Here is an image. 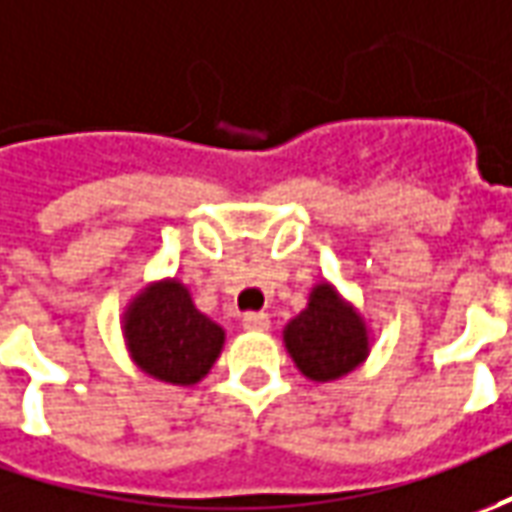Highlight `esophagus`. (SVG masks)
Wrapping results in <instances>:
<instances>
[{
  "label": "esophagus",
  "instance_id": "1",
  "mask_svg": "<svg viewBox=\"0 0 512 512\" xmlns=\"http://www.w3.org/2000/svg\"><path fill=\"white\" fill-rule=\"evenodd\" d=\"M269 316L266 314H243V328L246 330H269Z\"/></svg>",
  "mask_w": 512,
  "mask_h": 512
}]
</instances>
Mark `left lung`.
<instances>
[{
  "label": "left lung",
  "mask_w": 512,
  "mask_h": 512,
  "mask_svg": "<svg viewBox=\"0 0 512 512\" xmlns=\"http://www.w3.org/2000/svg\"><path fill=\"white\" fill-rule=\"evenodd\" d=\"M283 344L308 381L328 384L358 370L370 356V325L339 288L319 280L308 305L283 328Z\"/></svg>",
  "instance_id": "8db88e82"
}]
</instances>
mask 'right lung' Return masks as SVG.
I'll return each mask as SVG.
<instances>
[{"label": "right lung", "instance_id": "1", "mask_svg": "<svg viewBox=\"0 0 512 512\" xmlns=\"http://www.w3.org/2000/svg\"><path fill=\"white\" fill-rule=\"evenodd\" d=\"M120 328L139 370L173 387L198 384L227 342L224 328L198 311L190 288L176 277L142 285L125 305Z\"/></svg>", "mask_w": 512, "mask_h": 512}]
</instances>
